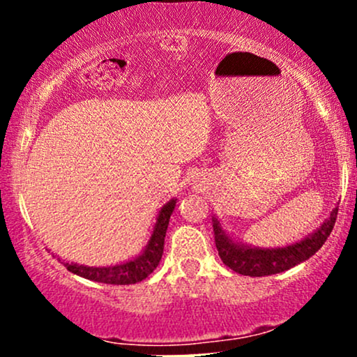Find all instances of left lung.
I'll return each mask as SVG.
<instances>
[{
  "label": "left lung",
  "mask_w": 357,
  "mask_h": 357,
  "mask_svg": "<svg viewBox=\"0 0 357 357\" xmlns=\"http://www.w3.org/2000/svg\"><path fill=\"white\" fill-rule=\"evenodd\" d=\"M335 218H337V208H334L329 218L324 221L321 228H317L312 235L301 240L298 243L282 248H255L236 243L225 233L216 218H213V231H215L218 255L227 267L241 275L265 277L285 272V270L309 260L326 243L327 236L331 235L335 225Z\"/></svg>",
  "instance_id": "8db88e82"
}]
</instances>
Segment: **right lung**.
<instances>
[{
	"label": "right lung",
	"instance_id": "add662e5",
	"mask_svg": "<svg viewBox=\"0 0 357 357\" xmlns=\"http://www.w3.org/2000/svg\"><path fill=\"white\" fill-rule=\"evenodd\" d=\"M174 206L176 199H171V202H167L161 208L158 220H155L153 235H151L149 241H147L144 252L139 257L132 258V260L124 261L121 265H112V267H87V265L67 264V261H61V264L67 267L68 272L75 273L79 277L89 278V280L100 282V284L129 285L144 280L147 275H151L154 272V268L161 261L162 250H165L166 230Z\"/></svg>",
	"mask_w": 357,
	"mask_h": 357
}]
</instances>
